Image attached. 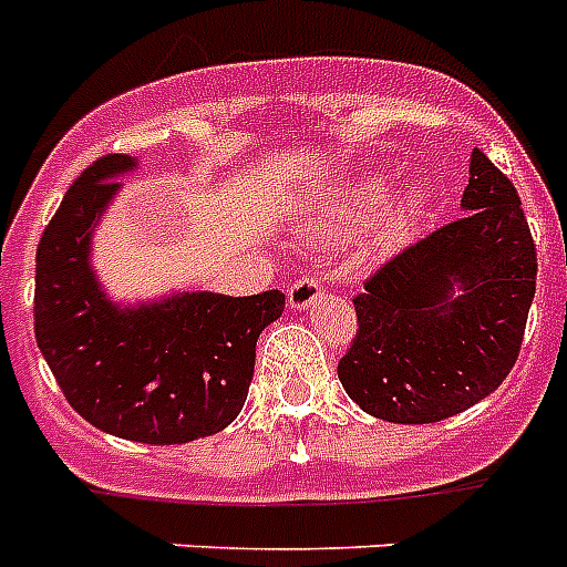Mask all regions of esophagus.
<instances>
[{
    "mask_svg": "<svg viewBox=\"0 0 567 567\" xmlns=\"http://www.w3.org/2000/svg\"><path fill=\"white\" fill-rule=\"evenodd\" d=\"M319 298H321V284L316 278H310V275L298 278L296 284L287 289V301L292 310H307V307L316 305Z\"/></svg>",
    "mask_w": 567,
    "mask_h": 567,
    "instance_id": "obj_1",
    "label": "esophagus"
}]
</instances>
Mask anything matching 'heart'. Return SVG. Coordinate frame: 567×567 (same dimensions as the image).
Instances as JSON below:
<instances>
[{
	"mask_svg": "<svg viewBox=\"0 0 567 567\" xmlns=\"http://www.w3.org/2000/svg\"><path fill=\"white\" fill-rule=\"evenodd\" d=\"M392 184L395 178L389 172H369L362 178L351 181L346 187L333 189V196L328 198V207H324V219H321L319 228L328 230V234H337V230H348L360 225L362 219H369L371 213H378L380 207L386 205L389 193H392ZM430 202V189L424 184H415L404 193V198L395 205L392 213V221H389V234H398L404 228L406 221L415 219L424 205Z\"/></svg>",
	"mask_w": 567,
	"mask_h": 567,
	"instance_id": "obj_1",
	"label": "heart"
}]
</instances>
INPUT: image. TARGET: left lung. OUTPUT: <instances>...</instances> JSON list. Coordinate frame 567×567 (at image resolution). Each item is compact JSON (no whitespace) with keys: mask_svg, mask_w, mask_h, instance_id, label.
I'll use <instances>...</instances> for the list:
<instances>
[{"mask_svg":"<svg viewBox=\"0 0 567 567\" xmlns=\"http://www.w3.org/2000/svg\"><path fill=\"white\" fill-rule=\"evenodd\" d=\"M463 216L389 260L354 298L348 398L374 419L433 424L492 395L518 360L536 246L513 181L471 152Z\"/></svg>","mask_w":567,"mask_h":567,"instance_id":"left-lung-1","label":"left lung"}]
</instances>
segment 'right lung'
<instances>
[{"mask_svg": "<svg viewBox=\"0 0 567 567\" xmlns=\"http://www.w3.org/2000/svg\"><path fill=\"white\" fill-rule=\"evenodd\" d=\"M137 157L96 161L43 230L34 337L70 406L93 427L146 445H184L237 419L255 374L257 337L284 292L230 298L169 292L122 305L93 269V234Z\"/></svg>", "mask_w": 567, "mask_h": 567, "instance_id": "add662e5", "label": "right lung"}]
</instances>
